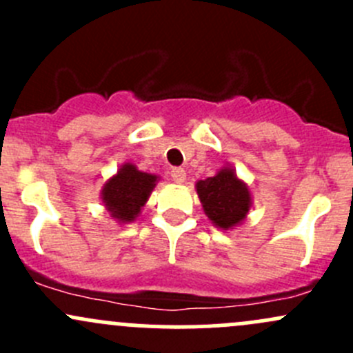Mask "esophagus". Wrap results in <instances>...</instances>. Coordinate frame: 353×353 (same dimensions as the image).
<instances>
[{
	"instance_id": "34e87169",
	"label": "esophagus",
	"mask_w": 353,
	"mask_h": 353,
	"mask_svg": "<svg viewBox=\"0 0 353 353\" xmlns=\"http://www.w3.org/2000/svg\"><path fill=\"white\" fill-rule=\"evenodd\" d=\"M170 176H172L174 183L183 184L184 181H186V170L181 169V167H176V169H172V172H170Z\"/></svg>"
}]
</instances>
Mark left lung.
<instances>
[{
	"label": "left lung",
	"mask_w": 353,
	"mask_h": 353,
	"mask_svg": "<svg viewBox=\"0 0 353 353\" xmlns=\"http://www.w3.org/2000/svg\"><path fill=\"white\" fill-rule=\"evenodd\" d=\"M194 188L203 212L220 230H230L241 225L252 206L249 186L230 165H223L216 170L215 176L198 181Z\"/></svg>",
	"instance_id": "1"
}]
</instances>
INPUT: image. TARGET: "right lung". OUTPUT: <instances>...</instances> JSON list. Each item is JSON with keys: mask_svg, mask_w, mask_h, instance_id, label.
<instances>
[{"mask_svg": "<svg viewBox=\"0 0 353 353\" xmlns=\"http://www.w3.org/2000/svg\"><path fill=\"white\" fill-rule=\"evenodd\" d=\"M160 177L138 169L134 163L124 162L112 177L102 186L101 199L109 215L117 223L134 222L141 208L150 198Z\"/></svg>", "mask_w": 353, "mask_h": 353, "instance_id": "obj_1", "label": "right lung"}]
</instances>
